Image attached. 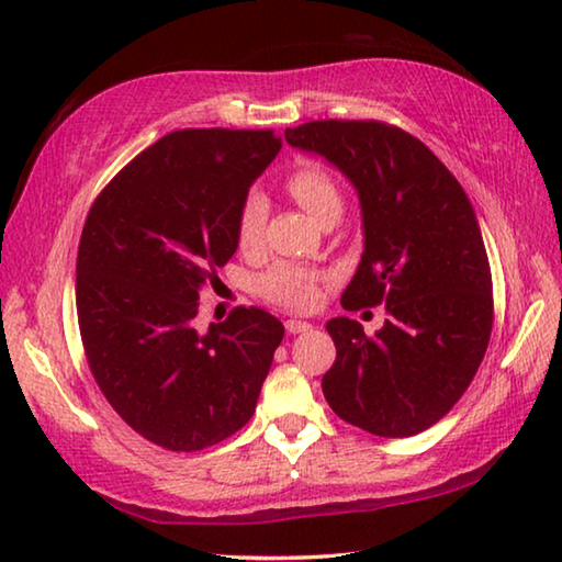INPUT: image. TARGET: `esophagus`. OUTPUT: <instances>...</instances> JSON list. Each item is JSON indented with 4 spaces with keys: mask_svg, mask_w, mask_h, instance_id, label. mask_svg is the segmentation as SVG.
Here are the masks:
<instances>
[{
    "mask_svg": "<svg viewBox=\"0 0 562 562\" xmlns=\"http://www.w3.org/2000/svg\"><path fill=\"white\" fill-rule=\"evenodd\" d=\"M284 329H288L290 335H304V331L312 329V325H310V322H304V319H288V322H284Z\"/></svg>",
    "mask_w": 562,
    "mask_h": 562,
    "instance_id": "1",
    "label": "esophagus"
}]
</instances>
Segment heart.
<instances>
[{
    "mask_svg": "<svg viewBox=\"0 0 562 562\" xmlns=\"http://www.w3.org/2000/svg\"><path fill=\"white\" fill-rule=\"evenodd\" d=\"M288 193L307 211L317 223L325 221L331 213H341V193L335 180L325 168L317 164H304L294 168L284 180ZM268 217V201L260 193H250L245 198L237 215V245L243 250H258L262 243V227ZM319 280L317 270L302 268L294 262H278L258 280V292L265 300L290 310H310L315 307L319 297Z\"/></svg>",
    "mask_w": 562,
    "mask_h": 562,
    "instance_id": "1",
    "label": "heart"
}]
</instances>
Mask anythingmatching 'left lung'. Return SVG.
Returning a JSON list of instances; mask_svg holds the SVG:
<instances>
[{
	"mask_svg": "<svg viewBox=\"0 0 562 562\" xmlns=\"http://www.w3.org/2000/svg\"><path fill=\"white\" fill-rule=\"evenodd\" d=\"M284 138L355 186L364 252L341 304H386L389 315L376 335L349 317L327 322L337 347L322 376L327 404L386 439L429 429L469 389L493 327L488 255L469 195L422 140L382 121H310Z\"/></svg>",
	"mask_w": 562,
	"mask_h": 562,
	"instance_id": "left-lung-1",
	"label": "left lung"
}]
</instances>
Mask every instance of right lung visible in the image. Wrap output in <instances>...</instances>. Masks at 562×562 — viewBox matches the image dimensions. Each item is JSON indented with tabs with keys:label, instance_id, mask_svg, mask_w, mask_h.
Masks as SVG:
<instances>
[{
	"label": "right lung",
	"instance_id": "obj_1",
	"mask_svg": "<svg viewBox=\"0 0 562 562\" xmlns=\"http://www.w3.org/2000/svg\"><path fill=\"white\" fill-rule=\"evenodd\" d=\"M282 138L186 128L148 146L93 201L76 258V312L89 369L133 431L201 451L250 422L278 317L237 307L195 329L198 300L237 250V215Z\"/></svg>",
	"mask_w": 562,
	"mask_h": 562
}]
</instances>
